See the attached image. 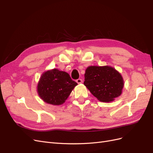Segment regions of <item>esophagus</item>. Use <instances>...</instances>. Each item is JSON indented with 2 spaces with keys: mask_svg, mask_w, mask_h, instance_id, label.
<instances>
[{
  "mask_svg": "<svg viewBox=\"0 0 153 153\" xmlns=\"http://www.w3.org/2000/svg\"><path fill=\"white\" fill-rule=\"evenodd\" d=\"M76 82L78 83V84H81V83H82V80L80 79V78H78V79L76 80Z\"/></svg>",
  "mask_w": 153,
  "mask_h": 153,
  "instance_id": "esophagus-1",
  "label": "esophagus"
}]
</instances>
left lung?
Wrapping results in <instances>:
<instances>
[{
	"mask_svg": "<svg viewBox=\"0 0 153 153\" xmlns=\"http://www.w3.org/2000/svg\"><path fill=\"white\" fill-rule=\"evenodd\" d=\"M84 84L91 94L102 102H111L122 93L123 78L114 68L104 66L88 67Z\"/></svg>",
	"mask_w": 153,
	"mask_h": 153,
	"instance_id": "left-lung-1",
	"label": "left lung"
}]
</instances>
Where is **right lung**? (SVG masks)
Here are the masks:
<instances>
[{
  "mask_svg": "<svg viewBox=\"0 0 153 153\" xmlns=\"http://www.w3.org/2000/svg\"><path fill=\"white\" fill-rule=\"evenodd\" d=\"M77 83L65 71L53 69L44 72L37 86L39 96L45 103L60 105L68 99Z\"/></svg>",
  "mask_w": 153,
  "mask_h": 153,
  "instance_id": "add662e5",
  "label": "right lung"
}]
</instances>
